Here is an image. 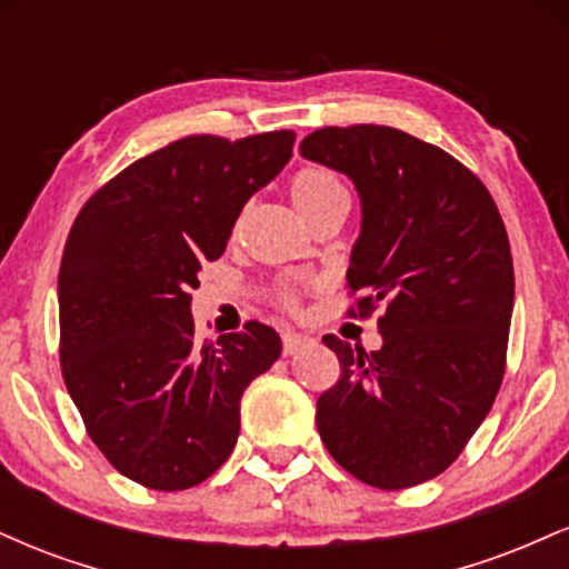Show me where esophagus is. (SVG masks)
<instances>
[{
	"instance_id": "1",
	"label": "esophagus",
	"mask_w": 569,
	"mask_h": 569,
	"mask_svg": "<svg viewBox=\"0 0 569 569\" xmlns=\"http://www.w3.org/2000/svg\"><path fill=\"white\" fill-rule=\"evenodd\" d=\"M307 342H310V337L293 335V331H286V335H283V356H293V352L302 350Z\"/></svg>"
}]
</instances>
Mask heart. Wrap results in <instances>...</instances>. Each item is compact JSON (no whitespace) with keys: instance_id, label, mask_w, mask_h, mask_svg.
Wrapping results in <instances>:
<instances>
[{"instance_id":"1","label":"heart","mask_w":569,"mask_h":569,"mask_svg":"<svg viewBox=\"0 0 569 569\" xmlns=\"http://www.w3.org/2000/svg\"><path fill=\"white\" fill-rule=\"evenodd\" d=\"M289 194H291L293 208H297L307 221L316 219L318 213L326 211V208H331L335 202L348 200V192H345V187L339 184L337 176L318 166L299 168L289 181Z\"/></svg>"}]
</instances>
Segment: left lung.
<instances>
[{
	"label": "left lung",
	"mask_w": 569,
	"mask_h": 569,
	"mask_svg": "<svg viewBox=\"0 0 569 569\" xmlns=\"http://www.w3.org/2000/svg\"><path fill=\"white\" fill-rule=\"evenodd\" d=\"M299 152L356 184L348 286L367 291L361 316L382 305L380 350L323 337L339 380L318 398V433L371 487L422 485L466 449L506 371L513 262L500 211L462 162L403 130L321 128Z\"/></svg>",
	"instance_id": "8db88e82"
}]
</instances>
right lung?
Listing matches in <instances>:
<instances>
[{
	"instance_id": "1",
	"label": "right lung",
	"mask_w": 569,
	"mask_h": 569,
	"mask_svg": "<svg viewBox=\"0 0 569 569\" xmlns=\"http://www.w3.org/2000/svg\"><path fill=\"white\" fill-rule=\"evenodd\" d=\"M293 139L187 136L117 173L71 224L58 272L63 382L96 447L141 487L176 492L217 473L243 390L278 361V331L257 321L198 342L189 291Z\"/></svg>"
}]
</instances>
